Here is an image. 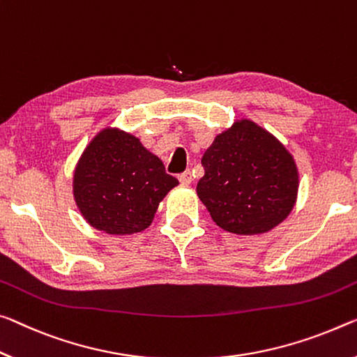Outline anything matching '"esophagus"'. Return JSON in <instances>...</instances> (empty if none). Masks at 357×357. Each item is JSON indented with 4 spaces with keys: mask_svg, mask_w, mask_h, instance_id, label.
<instances>
[{
    "mask_svg": "<svg viewBox=\"0 0 357 357\" xmlns=\"http://www.w3.org/2000/svg\"><path fill=\"white\" fill-rule=\"evenodd\" d=\"M178 180H180V183L190 185L191 180H193V175H191L190 171H185V172H182V174L178 175Z\"/></svg>",
    "mask_w": 357,
    "mask_h": 357,
    "instance_id": "obj_1",
    "label": "esophagus"
}]
</instances>
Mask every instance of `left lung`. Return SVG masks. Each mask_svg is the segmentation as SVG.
<instances>
[{"label": "left lung", "mask_w": 357, "mask_h": 357, "mask_svg": "<svg viewBox=\"0 0 357 357\" xmlns=\"http://www.w3.org/2000/svg\"><path fill=\"white\" fill-rule=\"evenodd\" d=\"M196 191L218 227L261 234L286 220L298 191V171L276 137L250 119L218 134L201 160Z\"/></svg>", "instance_id": "obj_1"}]
</instances>
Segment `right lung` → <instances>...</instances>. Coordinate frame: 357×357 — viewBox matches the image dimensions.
Returning <instances> with one entry per match:
<instances>
[{
    "label": "right lung",
    "mask_w": 357,
    "mask_h": 357,
    "mask_svg": "<svg viewBox=\"0 0 357 357\" xmlns=\"http://www.w3.org/2000/svg\"><path fill=\"white\" fill-rule=\"evenodd\" d=\"M177 185L137 137L107 128L76 164L73 196L91 227L123 236L150 227L162 197Z\"/></svg>",
    "instance_id": "1"
}]
</instances>
